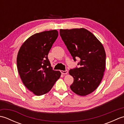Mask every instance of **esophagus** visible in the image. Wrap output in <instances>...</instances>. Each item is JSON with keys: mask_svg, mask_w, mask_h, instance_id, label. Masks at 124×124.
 Here are the masks:
<instances>
[{"mask_svg": "<svg viewBox=\"0 0 124 124\" xmlns=\"http://www.w3.org/2000/svg\"><path fill=\"white\" fill-rule=\"evenodd\" d=\"M61 72L62 75H67L68 73V70H65V71L61 70Z\"/></svg>", "mask_w": 124, "mask_h": 124, "instance_id": "esophagus-1", "label": "esophagus"}]
</instances>
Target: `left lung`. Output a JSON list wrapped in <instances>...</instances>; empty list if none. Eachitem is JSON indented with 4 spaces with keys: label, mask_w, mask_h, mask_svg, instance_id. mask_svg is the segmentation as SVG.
<instances>
[{
    "label": "left lung",
    "mask_w": 124,
    "mask_h": 124,
    "mask_svg": "<svg viewBox=\"0 0 124 124\" xmlns=\"http://www.w3.org/2000/svg\"><path fill=\"white\" fill-rule=\"evenodd\" d=\"M60 34L74 61L80 59L79 68L69 70L73 78L70 88L79 95H87L97 88L103 77L106 57L104 47L85 28L60 29Z\"/></svg>",
    "instance_id": "obj_1"
}]
</instances>
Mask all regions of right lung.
<instances>
[{"mask_svg": "<svg viewBox=\"0 0 124 124\" xmlns=\"http://www.w3.org/2000/svg\"><path fill=\"white\" fill-rule=\"evenodd\" d=\"M58 35L56 30L45 31L30 36L18 51L17 67L23 84L37 96L51 91L60 78V71L53 70L48 54Z\"/></svg>", "mask_w": 124, "mask_h": 124, "instance_id": "right-lung-1", "label": "right lung"}]
</instances>
